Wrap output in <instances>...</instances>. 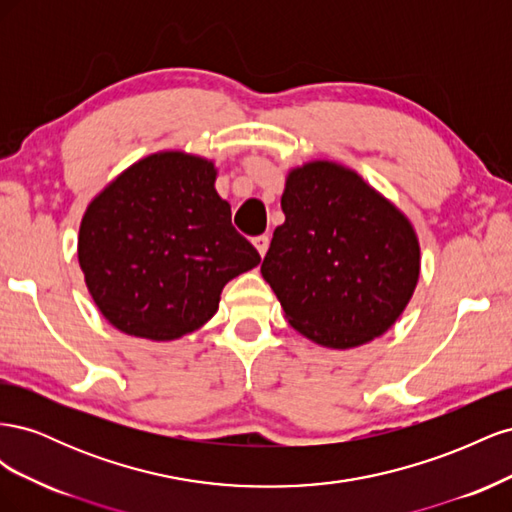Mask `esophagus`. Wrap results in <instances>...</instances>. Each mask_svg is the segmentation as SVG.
<instances>
[{
	"label": "esophagus",
	"mask_w": 512,
	"mask_h": 512,
	"mask_svg": "<svg viewBox=\"0 0 512 512\" xmlns=\"http://www.w3.org/2000/svg\"><path fill=\"white\" fill-rule=\"evenodd\" d=\"M254 247H256L260 256H265V254H267V250H269V237H267V235L254 237Z\"/></svg>",
	"instance_id": "34e87169"
}]
</instances>
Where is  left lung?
I'll use <instances>...</instances> for the list:
<instances>
[{
	"instance_id": "8db88e82",
	"label": "left lung",
	"mask_w": 512,
	"mask_h": 512,
	"mask_svg": "<svg viewBox=\"0 0 512 512\" xmlns=\"http://www.w3.org/2000/svg\"><path fill=\"white\" fill-rule=\"evenodd\" d=\"M260 273L294 331L331 350L359 348L404 314L421 275L408 215L356 170L309 160L288 170Z\"/></svg>"
}]
</instances>
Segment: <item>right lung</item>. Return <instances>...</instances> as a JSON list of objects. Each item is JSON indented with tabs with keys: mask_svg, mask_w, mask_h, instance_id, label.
Returning a JSON list of instances; mask_svg holds the SVG:
<instances>
[{
	"mask_svg": "<svg viewBox=\"0 0 512 512\" xmlns=\"http://www.w3.org/2000/svg\"><path fill=\"white\" fill-rule=\"evenodd\" d=\"M215 179L213 160L166 149L91 198L76 252L91 299L121 333L173 342L200 329L232 277L260 262Z\"/></svg>",
	"mask_w": 512,
	"mask_h": 512,
	"instance_id": "1",
	"label": "right lung"
}]
</instances>
